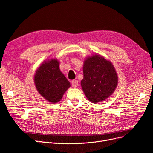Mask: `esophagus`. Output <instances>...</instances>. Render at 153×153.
I'll list each match as a JSON object with an SVG mask.
<instances>
[{"mask_svg":"<svg viewBox=\"0 0 153 153\" xmlns=\"http://www.w3.org/2000/svg\"><path fill=\"white\" fill-rule=\"evenodd\" d=\"M78 84V80H72V82H71V85H72V87H74V88L77 87Z\"/></svg>","mask_w":153,"mask_h":153,"instance_id":"1","label":"esophagus"}]
</instances>
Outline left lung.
Here are the masks:
<instances>
[{
    "instance_id": "left-lung-1",
    "label": "left lung",
    "mask_w": 153,
    "mask_h": 153,
    "mask_svg": "<svg viewBox=\"0 0 153 153\" xmlns=\"http://www.w3.org/2000/svg\"><path fill=\"white\" fill-rule=\"evenodd\" d=\"M84 78L81 86L87 98L97 103L112 95L118 84V76L113 64L99 54L85 59L83 65Z\"/></svg>"
}]
</instances>
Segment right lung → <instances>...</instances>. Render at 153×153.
I'll list each match as a JSON object with an SVG mask.
<instances>
[{"instance_id":"add662e5","label":"right lung","mask_w":153,"mask_h":153,"mask_svg":"<svg viewBox=\"0 0 153 153\" xmlns=\"http://www.w3.org/2000/svg\"><path fill=\"white\" fill-rule=\"evenodd\" d=\"M57 59H48L40 64L36 71L34 81L39 94L51 103L61 100L70 87V83L61 71Z\"/></svg>"}]
</instances>
